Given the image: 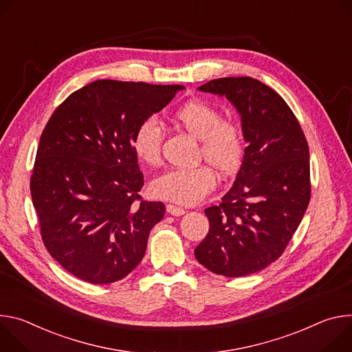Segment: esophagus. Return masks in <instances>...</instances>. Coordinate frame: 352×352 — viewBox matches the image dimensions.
I'll return each instance as SVG.
<instances>
[{
	"instance_id": "34e87169",
	"label": "esophagus",
	"mask_w": 352,
	"mask_h": 352,
	"mask_svg": "<svg viewBox=\"0 0 352 352\" xmlns=\"http://www.w3.org/2000/svg\"><path fill=\"white\" fill-rule=\"evenodd\" d=\"M166 211H168L170 215H175V217H180V215H183V214L186 212L183 208L176 207V206H173V204H168V206H166Z\"/></svg>"
}]
</instances>
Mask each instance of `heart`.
Masks as SVG:
<instances>
[{
	"label": "heart",
	"instance_id": "obj_1",
	"mask_svg": "<svg viewBox=\"0 0 352 352\" xmlns=\"http://www.w3.org/2000/svg\"><path fill=\"white\" fill-rule=\"evenodd\" d=\"M173 120L190 135L200 140V156L221 176L238 172L245 155L241 127L222 120V113L204 100H190L173 113ZM164 130L155 117H146L135 129L133 149L137 158L148 166L161 164ZM215 175L208 166L169 169L155 177L149 190L155 197L192 206L207 197L215 187Z\"/></svg>",
	"mask_w": 352,
	"mask_h": 352
}]
</instances>
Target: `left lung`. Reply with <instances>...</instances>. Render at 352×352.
Returning <instances> with one entry per match:
<instances>
[{
	"mask_svg": "<svg viewBox=\"0 0 352 352\" xmlns=\"http://www.w3.org/2000/svg\"><path fill=\"white\" fill-rule=\"evenodd\" d=\"M199 91L225 96L241 116L248 146L233 186L204 210L210 230L194 254L210 271L243 277L274 263L310 200L309 146L295 114L250 76L212 80Z\"/></svg>",
	"mask_w": 352,
	"mask_h": 352,
	"instance_id": "obj_1",
	"label": "left lung"
}]
</instances>
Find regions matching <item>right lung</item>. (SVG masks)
<instances>
[{
  "instance_id": "1",
  "label": "right lung",
  "mask_w": 352,
  "mask_h": 352,
  "mask_svg": "<svg viewBox=\"0 0 352 352\" xmlns=\"http://www.w3.org/2000/svg\"><path fill=\"white\" fill-rule=\"evenodd\" d=\"M182 89L99 80L71 94L52 114L38 142L30 194L46 249L72 276L110 284L142 260L165 204L140 196L144 176L133 135Z\"/></svg>"
}]
</instances>
